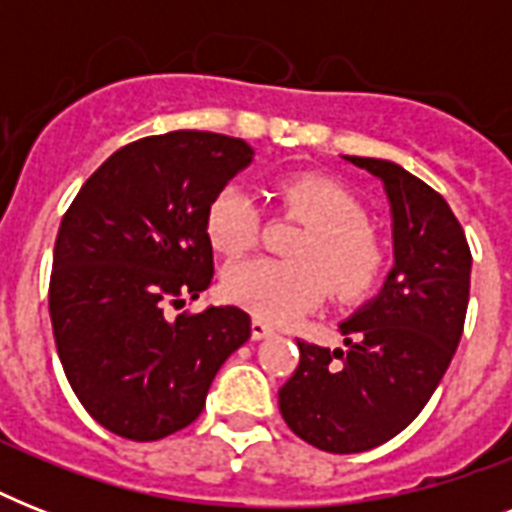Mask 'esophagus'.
I'll list each match as a JSON object with an SVG mask.
<instances>
[{
    "mask_svg": "<svg viewBox=\"0 0 512 512\" xmlns=\"http://www.w3.org/2000/svg\"><path fill=\"white\" fill-rule=\"evenodd\" d=\"M273 332H276V329H273L268 321L257 319V316L252 319V340H265V337H271Z\"/></svg>",
    "mask_w": 512,
    "mask_h": 512,
    "instance_id": "1",
    "label": "esophagus"
}]
</instances>
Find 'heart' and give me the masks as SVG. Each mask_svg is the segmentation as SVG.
Returning <instances> with one entry per match:
<instances>
[{"label": "heart", "instance_id": "obj_1", "mask_svg": "<svg viewBox=\"0 0 512 512\" xmlns=\"http://www.w3.org/2000/svg\"><path fill=\"white\" fill-rule=\"evenodd\" d=\"M281 212L305 228L289 249L295 260L255 257L228 268L225 295L257 319L281 324L321 303L364 297L385 268V244L369 228L366 207L342 183L324 175H297L276 188ZM207 236L225 257H241L263 236L257 196L239 183L225 185L207 207Z\"/></svg>", "mask_w": 512, "mask_h": 512}]
</instances>
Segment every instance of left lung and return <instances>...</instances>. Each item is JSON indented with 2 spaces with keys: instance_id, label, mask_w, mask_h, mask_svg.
Masks as SVG:
<instances>
[{
  "instance_id": "1",
  "label": "left lung",
  "mask_w": 512,
  "mask_h": 512,
  "mask_svg": "<svg viewBox=\"0 0 512 512\" xmlns=\"http://www.w3.org/2000/svg\"><path fill=\"white\" fill-rule=\"evenodd\" d=\"M345 159L385 185L396 263L380 295L340 324L345 350L297 340L300 364L279 390L289 430L332 454L385 444L428 404L460 345L473 263L441 193L385 159Z\"/></svg>"
}]
</instances>
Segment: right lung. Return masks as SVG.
I'll return each mask as SVG.
<instances>
[{"label":"right lung","instance_id":"obj_1","mask_svg":"<svg viewBox=\"0 0 512 512\" xmlns=\"http://www.w3.org/2000/svg\"><path fill=\"white\" fill-rule=\"evenodd\" d=\"M252 154L217 132L140 138L92 172L60 220L52 335L76 398L116 436L159 441L188 428L252 335L233 305L167 316L212 284L207 207Z\"/></svg>","mask_w":512,"mask_h":512}]
</instances>
